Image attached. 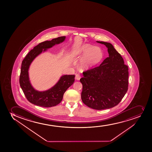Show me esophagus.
Listing matches in <instances>:
<instances>
[{
	"instance_id": "obj_1",
	"label": "esophagus",
	"mask_w": 152,
	"mask_h": 152,
	"mask_svg": "<svg viewBox=\"0 0 152 152\" xmlns=\"http://www.w3.org/2000/svg\"><path fill=\"white\" fill-rule=\"evenodd\" d=\"M80 78H81V76H80V74H76V76H75V79L77 80H80Z\"/></svg>"
}]
</instances>
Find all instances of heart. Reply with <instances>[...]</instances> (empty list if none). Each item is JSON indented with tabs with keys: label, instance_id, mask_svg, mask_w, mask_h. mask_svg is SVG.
I'll list each match as a JSON object with an SVG mask.
<instances>
[{
	"label": "heart",
	"instance_id": "b5f03b06",
	"mask_svg": "<svg viewBox=\"0 0 152 152\" xmlns=\"http://www.w3.org/2000/svg\"><path fill=\"white\" fill-rule=\"evenodd\" d=\"M73 57L84 56L80 61V67L88 68L95 65L103 57V52L99 47H94L89 44H84L75 48L71 53Z\"/></svg>",
	"mask_w": 152,
	"mask_h": 152
}]
</instances>
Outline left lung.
I'll return each mask as SVG.
<instances>
[{
  "label": "left lung",
  "mask_w": 152,
  "mask_h": 152,
  "mask_svg": "<svg viewBox=\"0 0 152 152\" xmlns=\"http://www.w3.org/2000/svg\"><path fill=\"white\" fill-rule=\"evenodd\" d=\"M97 42L106 46L109 57L99 66L83 72L81 99L89 107L106 110L116 106L126 93L129 68L110 43Z\"/></svg>",
  "instance_id": "obj_1"
}]
</instances>
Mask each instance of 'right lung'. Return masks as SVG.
Listing matches in <instances>:
<instances>
[{
    "mask_svg": "<svg viewBox=\"0 0 152 152\" xmlns=\"http://www.w3.org/2000/svg\"><path fill=\"white\" fill-rule=\"evenodd\" d=\"M65 37H60L51 41L41 42L29 51L23 60L20 76V86L28 101L38 106L50 107L60 103L67 89L73 84L75 75H65L61 77L59 81L52 88L45 91H38L30 83L28 70L29 65L34 58L42 51L59 44L65 39Z\"/></svg>",
    "mask_w": 152,
    "mask_h": 152,
    "instance_id": "add662e5",
    "label": "right lung"
}]
</instances>
